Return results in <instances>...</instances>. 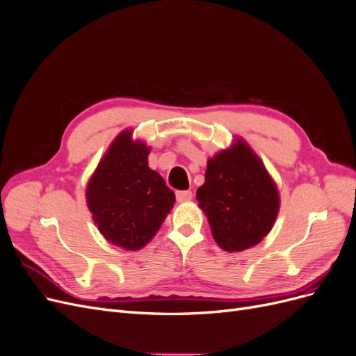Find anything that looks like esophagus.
Returning <instances> with one entry per match:
<instances>
[{"instance_id": "obj_1", "label": "esophagus", "mask_w": 356, "mask_h": 356, "mask_svg": "<svg viewBox=\"0 0 356 356\" xmlns=\"http://www.w3.org/2000/svg\"><path fill=\"white\" fill-rule=\"evenodd\" d=\"M191 197H193V195H191L190 190L177 191V200L178 202H188V200H191Z\"/></svg>"}]
</instances>
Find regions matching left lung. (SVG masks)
<instances>
[{"mask_svg": "<svg viewBox=\"0 0 356 356\" xmlns=\"http://www.w3.org/2000/svg\"><path fill=\"white\" fill-rule=\"evenodd\" d=\"M196 199L207 213L215 242L229 252L261 242L279 211L273 179L242 139L209 159Z\"/></svg>", "mask_w": 356, "mask_h": 356, "instance_id": "8db88e82", "label": "left lung"}]
</instances>
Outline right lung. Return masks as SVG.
Returning <instances> with one entry per match:
<instances>
[{"label": "right lung", "instance_id": "1", "mask_svg": "<svg viewBox=\"0 0 356 356\" xmlns=\"http://www.w3.org/2000/svg\"><path fill=\"white\" fill-rule=\"evenodd\" d=\"M131 131L118 135L96 168L86 190L88 207L104 238L129 251L143 248L157 233L175 195L148 168V153Z\"/></svg>", "mask_w": 356, "mask_h": 356}]
</instances>
